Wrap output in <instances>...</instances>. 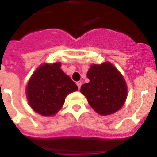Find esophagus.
Returning <instances> with one entry per match:
<instances>
[{
    "mask_svg": "<svg viewBox=\"0 0 157 157\" xmlns=\"http://www.w3.org/2000/svg\"><path fill=\"white\" fill-rule=\"evenodd\" d=\"M76 85L78 86V89H80V87H81V86H82V82H76Z\"/></svg>",
    "mask_w": 157,
    "mask_h": 157,
    "instance_id": "1",
    "label": "esophagus"
}]
</instances>
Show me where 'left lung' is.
Masks as SVG:
<instances>
[{
	"label": "left lung",
	"mask_w": 157,
	"mask_h": 157,
	"mask_svg": "<svg viewBox=\"0 0 157 157\" xmlns=\"http://www.w3.org/2000/svg\"><path fill=\"white\" fill-rule=\"evenodd\" d=\"M88 83L80 92L96 112L101 116L120 110L127 98V86L123 75L110 62L92 64L87 72Z\"/></svg>",
	"instance_id": "8db88e82"
}]
</instances>
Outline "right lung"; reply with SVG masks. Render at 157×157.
<instances>
[{"mask_svg": "<svg viewBox=\"0 0 157 157\" xmlns=\"http://www.w3.org/2000/svg\"><path fill=\"white\" fill-rule=\"evenodd\" d=\"M61 63H45L30 76L26 94L34 112L43 116H53L61 109L65 98L78 89L60 68Z\"/></svg>", "mask_w": 157, "mask_h": 157, "instance_id": "right-lung-1", "label": "right lung"}]
</instances>
